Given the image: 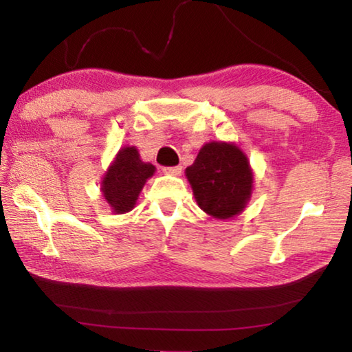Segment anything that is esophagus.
<instances>
[{
  "label": "esophagus",
  "instance_id": "1",
  "mask_svg": "<svg viewBox=\"0 0 352 352\" xmlns=\"http://www.w3.org/2000/svg\"><path fill=\"white\" fill-rule=\"evenodd\" d=\"M182 170H183L182 166H172V168H164L163 169L164 174H169V175H180Z\"/></svg>",
  "mask_w": 352,
  "mask_h": 352
}]
</instances>
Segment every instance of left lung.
Returning a JSON list of instances; mask_svg holds the SVG:
<instances>
[{"instance_id": "obj_1", "label": "left lung", "mask_w": 352, "mask_h": 352, "mask_svg": "<svg viewBox=\"0 0 352 352\" xmlns=\"http://www.w3.org/2000/svg\"><path fill=\"white\" fill-rule=\"evenodd\" d=\"M186 178L199 206L216 219L237 216L252 197L253 172L234 142H206L186 168Z\"/></svg>"}]
</instances>
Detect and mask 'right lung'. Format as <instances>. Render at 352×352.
Wrapping results in <instances>:
<instances>
[{
    "label": "right lung",
    "instance_id": "add662e5",
    "mask_svg": "<svg viewBox=\"0 0 352 352\" xmlns=\"http://www.w3.org/2000/svg\"><path fill=\"white\" fill-rule=\"evenodd\" d=\"M153 172L155 166L142 162L138 148L135 146L122 147L100 183L104 199L111 206L113 212L124 214L132 210L142 186Z\"/></svg>",
    "mask_w": 352,
    "mask_h": 352
}]
</instances>
